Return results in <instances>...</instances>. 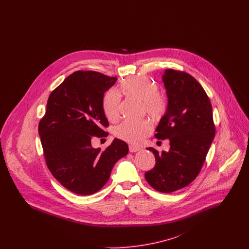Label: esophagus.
I'll use <instances>...</instances> for the list:
<instances>
[{
  "label": "esophagus",
  "instance_id": "esophagus-1",
  "mask_svg": "<svg viewBox=\"0 0 249 249\" xmlns=\"http://www.w3.org/2000/svg\"><path fill=\"white\" fill-rule=\"evenodd\" d=\"M141 148L139 147V146H134V145H130L129 146V151L130 152H137V151H139Z\"/></svg>",
  "mask_w": 249,
  "mask_h": 249
}]
</instances>
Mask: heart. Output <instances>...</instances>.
<instances>
[{
    "mask_svg": "<svg viewBox=\"0 0 249 249\" xmlns=\"http://www.w3.org/2000/svg\"><path fill=\"white\" fill-rule=\"evenodd\" d=\"M120 89L124 94L142 103L143 112L155 120H160L165 116L168 103L165 97L160 93L158 84L146 76H132L125 79ZM120 96L115 89H109L103 99V109L110 121L117 120L119 116ZM152 130V125L147 120L123 121L119 124L114 134L117 138L130 143H139L147 137Z\"/></svg>",
    "mask_w": 249,
    "mask_h": 249,
    "instance_id": "1",
    "label": "heart"
}]
</instances>
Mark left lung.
Masks as SVG:
<instances>
[{
	"mask_svg": "<svg viewBox=\"0 0 249 249\" xmlns=\"http://www.w3.org/2000/svg\"><path fill=\"white\" fill-rule=\"evenodd\" d=\"M168 109L155 137L169 139L170 150L155 155L154 168L144 174L147 183L160 192L181 190L198 177L213 142L215 127L212 106L205 90L186 71L167 69L162 75Z\"/></svg>",
	"mask_w": 249,
	"mask_h": 249,
	"instance_id": "left-lung-1",
	"label": "left lung"
}]
</instances>
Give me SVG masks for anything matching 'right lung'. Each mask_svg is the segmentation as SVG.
Segmentation results:
<instances>
[{"label":"right lung","mask_w":249,"mask_h":249,"mask_svg":"<svg viewBox=\"0 0 249 249\" xmlns=\"http://www.w3.org/2000/svg\"><path fill=\"white\" fill-rule=\"evenodd\" d=\"M117 79L98 71H74L48 97L38 125L45 160L53 177L73 193L99 191L113 166L128 154V144L117 138L104 151L91 146L93 136L108 135L103 99Z\"/></svg>","instance_id":"obj_1"}]
</instances>
